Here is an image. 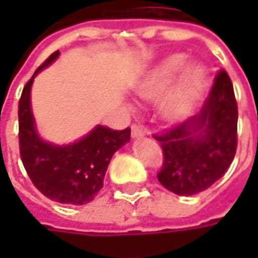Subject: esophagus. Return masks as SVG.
I'll return each instance as SVG.
<instances>
[{
    "label": "esophagus",
    "mask_w": 258,
    "mask_h": 258,
    "mask_svg": "<svg viewBox=\"0 0 258 258\" xmlns=\"http://www.w3.org/2000/svg\"><path fill=\"white\" fill-rule=\"evenodd\" d=\"M145 134V130L142 125H138V124H133L131 125V135L133 137H142V135Z\"/></svg>",
    "instance_id": "34e87169"
}]
</instances>
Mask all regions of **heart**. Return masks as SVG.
I'll return each instance as SVG.
<instances>
[{
    "label": "heart",
    "mask_w": 258,
    "mask_h": 258,
    "mask_svg": "<svg viewBox=\"0 0 258 258\" xmlns=\"http://www.w3.org/2000/svg\"><path fill=\"white\" fill-rule=\"evenodd\" d=\"M185 66L186 58L184 55H170L155 64L138 83L135 90L137 94L146 101H156L167 92L171 84L179 77L162 106L163 117L167 121H178L188 116L205 91V69L195 64L184 71Z\"/></svg>",
    "instance_id": "1"
}]
</instances>
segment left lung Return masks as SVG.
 Returning a JSON list of instances; mask_svg holds the SVG:
<instances>
[{
  "label": "left lung",
  "instance_id": "8db88e82",
  "mask_svg": "<svg viewBox=\"0 0 258 258\" xmlns=\"http://www.w3.org/2000/svg\"><path fill=\"white\" fill-rule=\"evenodd\" d=\"M153 138L163 149L159 182L175 195L210 188L231 166L238 146V103L232 81L221 69L200 112Z\"/></svg>",
  "mask_w": 258,
  "mask_h": 258
}]
</instances>
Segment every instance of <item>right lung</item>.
<instances>
[{"mask_svg":"<svg viewBox=\"0 0 258 258\" xmlns=\"http://www.w3.org/2000/svg\"><path fill=\"white\" fill-rule=\"evenodd\" d=\"M53 52L37 69L19 101L20 159L31 182L48 199L64 205H85L103 188L107 166L114 152L128 142L131 130L96 125L79 142L68 146L48 144L38 137L30 107V90L36 74L58 58Z\"/></svg>","mask_w":258,"mask_h":258,"instance_id":"1","label":"right lung"}]
</instances>
